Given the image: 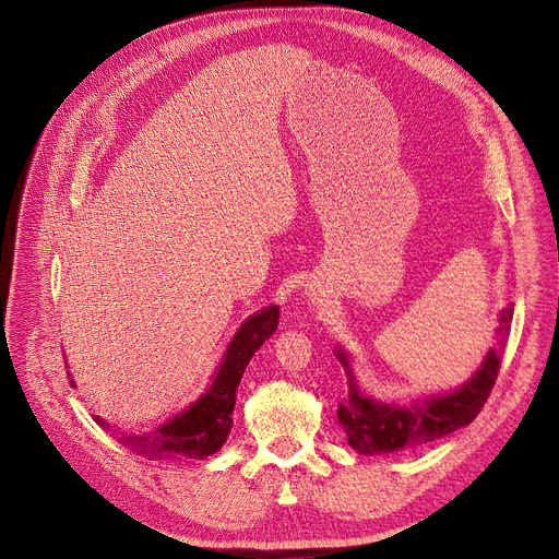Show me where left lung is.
I'll return each instance as SVG.
<instances>
[{
  "instance_id": "left-lung-1",
  "label": "left lung",
  "mask_w": 559,
  "mask_h": 559,
  "mask_svg": "<svg viewBox=\"0 0 559 559\" xmlns=\"http://www.w3.org/2000/svg\"><path fill=\"white\" fill-rule=\"evenodd\" d=\"M514 306L498 314V333L503 342L489 348L478 371L464 385L449 394L426 396L413 403H383L360 392L354 369L348 365L344 348H337V360L348 376V396L337 407V421L346 432L348 447L362 455L396 453L421 447L432 439L444 437L462 426L472 424L483 409L498 369H501V348L510 333Z\"/></svg>"
}]
</instances>
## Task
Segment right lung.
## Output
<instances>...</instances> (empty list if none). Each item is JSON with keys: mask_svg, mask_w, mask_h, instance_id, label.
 I'll return each instance as SVG.
<instances>
[{"mask_svg": "<svg viewBox=\"0 0 559 559\" xmlns=\"http://www.w3.org/2000/svg\"><path fill=\"white\" fill-rule=\"evenodd\" d=\"M276 329L278 306H267L251 314L238 333L233 335L217 371L211 378V385L194 403L152 432L115 435L117 442L146 460H205L217 453L233 426L235 392H238L242 373L255 350L264 344V340L272 337ZM70 385L76 388L72 378ZM95 421L106 430L110 428V424L102 417H95Z\"/></svg>", "mask_w": 559, "mask_h": 559, "instance_id": "right-lung-1", "label": "right lung"}]
</instances>
